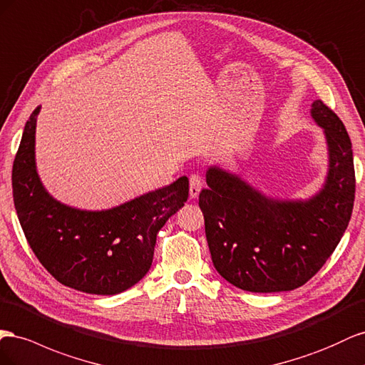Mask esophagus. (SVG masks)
Returning <instances> with one entry per match:
<instances>
[{
    "mask_svg": "<svg viewBox=\"0 0 365 365\" xmlns=\"http://www.w3.org/2000/svg\"><path fill=\"white\" fill-rule=\"evenodd\" d=\"M203 186V182H202V177L200 175H191L190 177V197L191 199H195V197H199L200 194V190Z\"/></svg>",
    "mask_w": 365,
    "mask_h": 365,
    "instance_id": "esophagus-1",
    "label": "esophagus"
}]
</instances>
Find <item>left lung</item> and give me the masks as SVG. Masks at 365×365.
Listing matches in <instances>:
<instances>
[{
	"label": "left lung",
	"instance_id": "1",
	"mask_svg": "<svg viewBox=\"0 0 365 365\" xmlns=\"http://www.w3.org/2000/svg\"><path fill=\"white\" fill-rule=\"evenodd\" d=\"M310 116L324 131L329 170L322 188L306 200H281L240 175L210 166L199 206L214 267L247 292L294 290L335 251L355 202L351 142L341 119L322 101Z\"/></svg>",
	"mask_w": 365,
	"mask_h": 365
}]
</instances>
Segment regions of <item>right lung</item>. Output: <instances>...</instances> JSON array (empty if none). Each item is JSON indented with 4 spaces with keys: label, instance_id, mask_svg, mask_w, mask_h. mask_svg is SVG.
Returning a JSON list of instances; mask_svg holds the SVG:
<instances>
[{
    "label": "right lung",
    "instance_id": "right-lung-1",
    "mask_svg": "<svg viewBox=\"0 0 365 365\" xmlns=\"http://www.w3.org/2000/svg\"><path fill=\"white\" fill-rule=\"evenodd\" d=\"M39 110L26 122L12 170L21 227L41 264L61 284L93 295L120 294L147 275L155 235L188 200V177L110 210L87 211L61 203L36 171Z\"/></svg>",
    "mask_w": 365,
    "mask_h": 365
}]
</instances>
